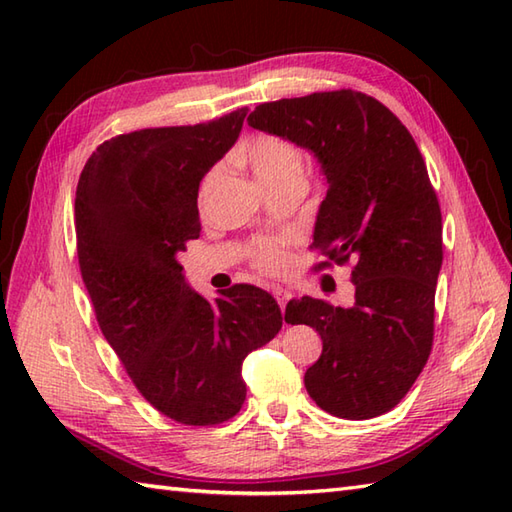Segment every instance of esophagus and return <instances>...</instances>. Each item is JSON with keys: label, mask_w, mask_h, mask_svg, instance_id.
Wrapping results in <instances>:
<instances>
[{"label": "esophagus", "mask_w": 512, "mask_h": 512, "mask_svg": "<svg viewBox=\"0 0 512 512\" xmlns=\"http://www.w3.org/2000/svg\"><path fill=\"white\" fill-rule=\"evenodd\" d=\"M273 295H275V299H277V303H279L281 312H284V310H286V303H288V299H290V292L284 290V288H275Z\"/></svg>", "instance_id": "obj_1"}]
</instances>
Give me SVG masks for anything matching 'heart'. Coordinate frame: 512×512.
<instances>
[{"instance_id": "1", "label": "heart", "mask_w": 512, "mask_h": 512, "mask_svg": "<svg viewBox=\"0 0 512 512\" xmlns=\"http://www.w3.org/2000/svg\"><path fill=\"white\" fill-rule=\"evenodd\" d=\"M237 158L244 160L255 173V178L273 193L290 184H303V171H306V154L303 149L277 134H257L237 149ZM222 176V167H213L206 173L200 184V202L209 198V193ZM253 266L264 275H281L288 266L286 246L273 239H262L250 250Z\"/></svg>"}]
</instances>
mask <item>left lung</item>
<instances>
[{
  "label": "left lung",
  "mask_w": 512,
  "mask_h": 512,
  "mask_svg": "<svg viewBox=\"0 0 512 512\" xmlns=\"http://www.w3.org/2000/svg\"><path fill=\"white\" fill-rule=\"evenodd\" d=\"M248 125L319 158L328 195L314 224L325 262L352 266V308L292 299L286 321L321 334L306 389L336 418L383 416L407 396L433 345L442 213L427 165L398 116L354 90L262 103Z\"/></svg>",
  "instance_id": "obj_1"
}]
</instances>
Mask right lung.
Returning <instances> with one entry per match:
<instances>
[{
    "label": "right lung",
    "mask_w": 512,
    "mask_h": 512,
    "mask_svg": "<svg viewBox=\"0 0 512 512\" xmlns=\"http://www.w3.org/2000/svg\"><path fill=\"white\" fill-rule=\"evenodd\" d=\"M246 112L114 136L76 184V253L99 328L149 405L187 427L242 409L244 358L284 323L266 290L235 284L211 301L178 264L200 237V180L235 145Z\"/></svg>",
    "instance_id": "obj_1"
}]
</instances>
